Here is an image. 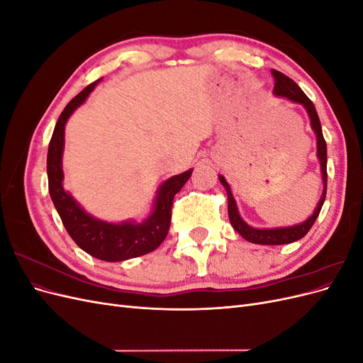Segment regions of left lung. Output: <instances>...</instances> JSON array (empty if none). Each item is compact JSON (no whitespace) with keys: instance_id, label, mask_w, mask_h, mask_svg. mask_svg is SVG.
<instances>
[{"instance_id":"8db88e82","label":"left lung","mask_w":363,"mask_h":363,"mask_svg":"<svg viewBox=\"0 0 363 363\" xmlns=\"http://www.w3.org/2000/svg\"><path fill=\"white\" fill-rule=\"evenodd\" d=\"M272 77L276 83H274V95L277 96H284L288 100L294 101V103H300L304 106V108L307 111V115L311 118V125L316 135V156L320 159L321 163V172H323V183H324V191L321 195V200L318 203L315 212L312 213V216H309L306 219L304 223L296 224L292 227H281V228H255L248 225L242 218H240L239 212H238V206L236 201L232 195V191H230V186L225 182V179L223 175H219V182L225 188L227 191V199H228V218H230V224L233 225V228L236 232L242 236L244 239H247L248 242L252 244H260V245H283V244H291L295 242V240L301 239L303 236L307 235L311 227L313 225V223L316 221L318 215L321 212V207L324 204L325 200V192H327V145L325 140L323 136V128H321V123L320 118H318V113L315 111L313 103L307 98V95L300 89V86L296 84L292 79H289L288 75L281 74L280 71L272 69Z\"/></svg>"}]
</instances>
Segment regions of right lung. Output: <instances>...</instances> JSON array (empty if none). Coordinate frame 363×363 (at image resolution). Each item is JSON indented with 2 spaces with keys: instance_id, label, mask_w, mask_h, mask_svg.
I'll use <instances>...</instances> for the list:
<instances>
[{
  "instance_id": "obj_1",
  "label": "right lung",
  "mask_w": 363,
  "mask_h": 363,
  "mask_svg": "<svg viewBox=\"0 0 363 363\" xmlns=\"http://www.w3.org/2000/svg\"><path fill=\"white\" fill-rule=\"evenodd\" d=\"M100 80L91 83L79 95H75L59 116L48 145V189L62 223L69 236L74 239V242L86 251L87 255L96 259L106 262H121L144 256L147 252L155 251L163 242L171 225L174 195L189 180L192 169L174 175L160 186L155 207H152V212L145 221L112 224L86 213L79 203L72 199V195L63 189L62 184L65 124H67L68 118L75 108L84 103Z\"/></svg>"
}]
</instances>
